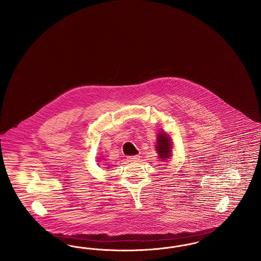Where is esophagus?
Instances as JSON below:
<instances>
[{"mask_svg": "<svg viewBox=\"0 0 261 261\" xmlns=\"http://www.w3.org/2000/svg\"><path fill=\"white\" fill-rule=\"evenodd\" d=\"M140 160V155H131V156H127V161L131 162H136Z\"/></svg>", "mask_w": 261, "mask_h": 261, "instance_id": "obj_1", "label": "esophagus"}]
</instances>
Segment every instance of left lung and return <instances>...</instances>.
<instances>
[{
  "instance_id": "left-lung-1",
  "label": "left lung",
  "mask_w": 261,
  "mask_h": 261,
  "mask_svg": "<svg viewBox=\"0 0 261 261\" xmlns=\"http://www.w3.org/2000/svg\"><path fill=\"white\" fill-rule=\"evenodd\" d=\"M156 151L160 153V158L162 161L170 158L171 152V143L169 138L166 136L163 132L160 133L158 136V144H156Z\"/></svg>"
}]
</instances>
